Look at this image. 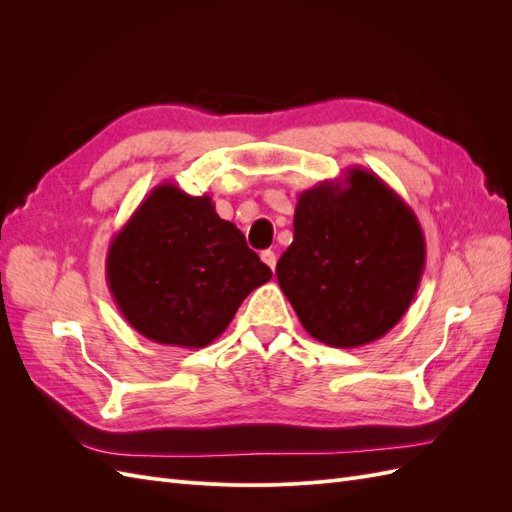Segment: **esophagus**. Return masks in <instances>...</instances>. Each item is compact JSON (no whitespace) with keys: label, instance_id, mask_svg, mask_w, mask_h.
<instances>
[{"label":"esophagus","instance_id":"esophagus-1","mask_svg":"<svg viewBox=\"0 0 512 512\" xmlns=\"http://www.w3.org/2000/svg\"><path fill=\"white\" fill-rule=\"evenodd\" d=\"M260 258H262V262H265V265L271 269V271H275V262H277V256H275V252H271V250H265L260 254Z\"/></svg>","mask_w":512,"mask_h":512}]
</instances>
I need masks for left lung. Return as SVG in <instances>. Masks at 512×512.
Segmentation results:
<instances>
[{"mask_svg": "<svg viewBox=\"0 0 512 512\" xmlns=\"http://www.w3.org/2000/svg\"><path fill=\"white\" fill-rule=\"evenodd\" d=\"M425 271V235L414 211L376 173L299 194L294 239L277 260V284L318 342L356 348L404 318Z\"/></svg>", "mask_w": 512, "mask_h": 512, "instance_id": "obj_1", "label": "left lung"}]
</instances>
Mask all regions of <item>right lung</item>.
Returning <instances> with one entry per match:
<instances>
[{
  "label": "right lung",
  "instance_id": "obj_1",
  "mask_svg": "<svg viewBox=\"0 0 512 512\" xmlns=\"http://www.w3.org/2000/svg\"><path fill=\"white\" fill-rule=\"evenodd\" d=\"M271 269L211 196L175 183L153 188L106 252V282L121 316L156 344L205 348Z\"/></svg>",
  "mask_w": 512,
  "mask_h": 512
}]
</instances>
